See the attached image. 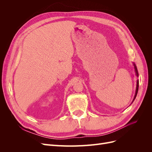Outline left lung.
Instances as JSON below:
<instances>
[{
	"mask_svg": "<svg viewBox=\"0 0 152 152\" xmlns=\"http://www.w3.org/2000/svg\"><path fill=\"white\" fill-rule=\"evenodd\" d=\"M133 65H134V70H135V72H136V75L138 77V72H137V67L136 66V65L134 64V63H133ZM138 88H139V80H137V82H136V92H135V95H134V99H133V101L132 102V103L134 102V100L135 99L136 97V95L137 94V91H138Z\"/></svg>",
	"mask_w": 152,
	"mask_h": 152,
	"instance_id": "8db88e82",
	"label": "left lung"
}]
</instances>
